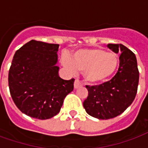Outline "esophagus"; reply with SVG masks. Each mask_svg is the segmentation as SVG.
I'll list each match as a JSON object with an SVG mask.
<instances>
[{
    "instance_id": "1",
    "label": "esophagus",
    "mask_w": 148,
    "mask_h": 148,
    "mask_svg": "<svg viewBox=\"0 0 148 148\" xmlns=\"http://www.w3.org/2000/svg\"><path fill=\"white\" fill-rule=\"evenodd\" d=\"M74 89H77V88H79V87L82 86V82H81L78 79H76V80L74 81Z\"/></svg>"
}]
</instances>
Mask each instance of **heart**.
<instances>
[{
	"label": "heart",
	"instance_id": "b5f03b06",
	"mask_svg": "<svg viewBox=\"0 0 148 148\" xmlns=\"http://www.w3.org/2000/svg\"><path fill=\"white\" fill-rule=\"evenodd\" d=\"M119 56L112 51L101 48L82 49L74 53L71 58L62 59L63 67L71 73L82 72L86 82L97 84L108 80L119 66Z\"/></svg>",
	"mask_w": 148,
	"mask_h": 148
}]
</instances>
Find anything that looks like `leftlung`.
<instances>
[{
    "instance_id": "obj_1",
    "label": "left lung",
    "mask_w": 148,
    "mask_h": 148,
    "mask_svg": "<svg viewBox=\"0 0 148 148\" xmlns=\"http://www.w3.org/2000/svg\"><path fill=\"white\" fill-rule=\"evenodd\" d=\"M115 53H121L119 68L111 80L99 86H89L83 106L89 115L99 120L114 118L133 102L139 84L136 57L123 44H108Z\"/></svg>"
}]
</instances>
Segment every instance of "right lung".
<instances>
[{
  "mask_svg": "<svg viewBox=\"0 0 148 148\" xmlns=\"http://www.w3.org/2000/svg\"><path fill=\"white\" fill-rule=\"evenodd\" d=\"M58 47L31 40L13 56L8 72L10 94L18 109L31 117L55 116L74 90V78L63 80L58 76Z\"/></svg>",
  "mask_w": 148,
  "mask_h": 148,
  "instance_id": "obj_1",
  "label": "right lung"
}]
</instances>
